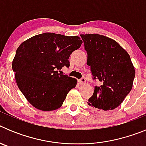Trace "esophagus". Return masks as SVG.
Instances as JSON below:
<instances>
[{
    "mask_svg": "<svg viewBox=\"0 0 146 146\" xmlns=\"http://www.w3.org/2000/svg\"><path fill=\"white\" fill-rule=\"evenodd\" d=\"M86 82V80L85 78H82V79H80L78 80V83H79L80 85H83V84H85Z\"/></svg>",
    "mask_w": 146,
    "mask_h": 146,
    "instance_id": "34e87169",
    "label": "esophagus"
}]
</instances>
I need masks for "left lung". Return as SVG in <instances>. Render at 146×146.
<instances>
[{"label": "left lung", "instance_id": "1", "mask_svg": "<svg viewBox=\"0 0 146 146\" xmlns=\"http://www.w3.org/2000/svg\"><path fill=\"white\" fill-rule=\"evenodd\" d=\"M80 36L94 79L102 83L95 87L88 104L99 111L112 110L123 102L132 88L135 70L129 55L109 37L96 33Z\"/></svg>", "mask_w": 146, "mask_h": 146}]
</instances>
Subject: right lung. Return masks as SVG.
<instances>
[{"label":"right lung","instance_id":"right-lung-1","mask_svg":"<svg viewBox=\"0 0 146 146\" xmlns=\"http://www.w3.org/2000/svg\"><path fill=\"white\" fill-rule=\"evenodd\" d=\"M79 36L54 33L38 34L17 49L12 69L18 88L35 108L42 111L58 109L77 80L58 70L69 67V58L80 47Z\"/></svg>","mask_w":146,"mask_h":146}]
</instances>
